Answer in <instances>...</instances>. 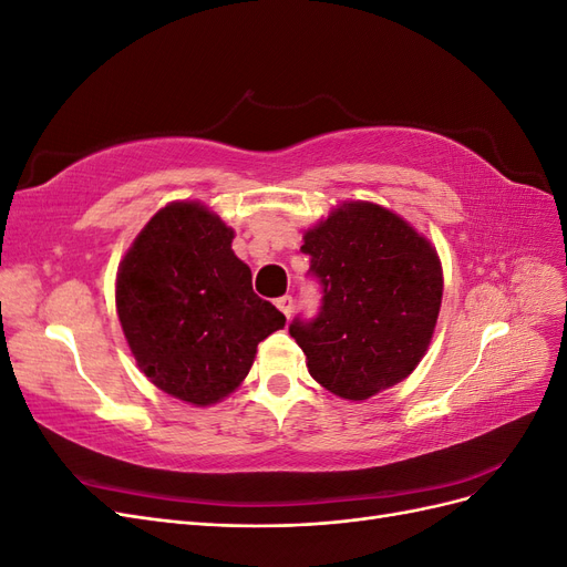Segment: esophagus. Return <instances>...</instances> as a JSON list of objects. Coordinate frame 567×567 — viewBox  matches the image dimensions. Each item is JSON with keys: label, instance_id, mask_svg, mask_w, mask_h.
I'll use <instances>...</instances> for the list:
<instances>
[{"label": "esophagus", "instance_id": "esophagus-1", "mask_svg": "<svg viewBox=\"0 0 567 567\" xmlns=\"http://www.w3.org/2000/svg\"><path fill=\"white\" fill-rule=\"evenodd\" d=\"M277 307L279 310L286 315V319L290 317V312H293V298L290 296H281V298H277Z\"/></svg>", "mask_w": 567, "mask_h": 567}]
</instances>
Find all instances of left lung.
Returning <instances> with one entry per match:
<instances>
[{
    "label": "left lung",
    "mask_w": 567,
    "mask_h": 567,
    "mask_svg": "<svg viewBox=\"0 0 567 567\" xmlns=\"http://www.w3.org/2000/svg\"><path fill=\"white\" fill-rule=\"evenodd\" d=\"M319 315L288 326L312 379L362 402L423 359L442 302V265L425 236L375 203H342L305 231Z\"/></svg>",
    "instance_id": "obj_1"
}]
</instances>
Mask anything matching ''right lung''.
<instances>
[{
    "instance_id": "obj_1",
    "label": "right lung",
    "mask_w": 567,
    "mask_h": 567,
    "mask_svg": "<svg viewBox=\"0 0 567 567\" xmlns=\"http://www.w3.org/2000/svg\"><path fill=\"white\" fill-rule=\"evenodd\" d=\"M234 229L196 200L165 205L117 267L115 307L136 364L173 398L208 406L248 375L286 317L257 298Z\"/></svg>"
}]
</instances>
